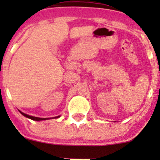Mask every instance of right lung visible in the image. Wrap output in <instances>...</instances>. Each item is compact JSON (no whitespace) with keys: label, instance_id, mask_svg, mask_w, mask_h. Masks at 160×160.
Instances as JSON below:
<instances>
[{"label":"right lung","instance_id":"obj_1","mask_svg":"<svg viewBox=\"0 0 160 160\" xmlns=\"http://www.w3.org/2000/svg\"><path fill=\"white\" fill-rule=\"evenodd\" d=\"M19 112L20 113H21V114H22L24 117H27V118H29V119H31V120H36V121H40V120H49V119H51V118H40V117H32V116H30V115H28V114H26V113H22V111H19ZM60 116H58V117H53V118H58V117H59Z\"/></svg>","mask_w":160,"mask_h":160}]
</instances>
